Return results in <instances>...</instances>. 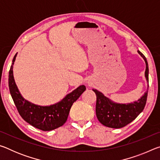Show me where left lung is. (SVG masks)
Instances as JSON below:
<instances>
[{"instance_id": "left-lung-1", "label": "left lung", "mask_w": 160, "mask_h": 160, "mask_svg": "<svg viewBox=\"0 0 160 160\" xmlns=\"http://www.w3.org/2000/svg\"><path fill=\"white\" fill-rule=\"evenodd\" d=\"M144 59L146 64L145 77L148 83L149 68L145 56L138 51ZM148 87L149 85H148ZM97 96L96 115L100 123L103 125L112 128H120L132 122L144 109L148 97V90L138 100L128 104H119L112 101L105 97L101 92L92 89Z\"/></svg>"}]
</instances>
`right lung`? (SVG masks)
<instances>
[{"instance_id":"obj_1","label":"right lung","mask_w":160,"mask_h":160,"mask_svg":"<svg viewBox=\"0 0 160 160\" xmlns=\"http://www.w3.org/2000/svg\"><path fill=\"white\" fill-rule=\"evenodd\" d=\"M17 53L12 59L9 71L8 85L10 94L20 115L26 122L44 131L61 127L66 122L70 108L73 103L85 91V85H80L68 94L58 103L50 106H39L26 100L19 91L13 76V65Z\"/></svg>"}]
</instances>
